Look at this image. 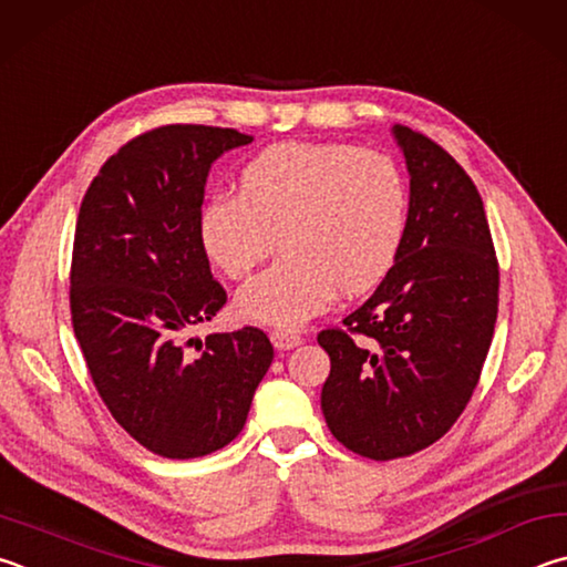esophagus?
Listing matches in <instances>:
<instances>
[{"instance_id": "obj_1", "label": "esophagus", "mask_w": 567, "mask_h": 567, "mask_svg": "<svg viewBox=\"0 0 567 567\" xmlns=\"http://www.w3.org/2000/svg\"><path fill=\"white\" fill-rule=\"evenodd\" d=\"M271 341L276 349L289 351V349H296V346H299L303 339H301V333H296V331H271Z\"/></svg>"}]
</instances>
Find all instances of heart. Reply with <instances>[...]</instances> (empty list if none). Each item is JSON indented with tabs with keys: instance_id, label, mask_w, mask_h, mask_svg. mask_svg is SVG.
Returning a JSON list of instances; mask_svg holds the SVG:
<instances>
[{
	"instance_id": "obj_1",
	"label": "heart",
	"mask_w": 567,
	"mask_h": 567,
	"mask_svg": "<svg viewBox=\"0 0 567 567\" xmlns=\"http://www.w3.org/2000/svg\"><path fill=\"white\" fill-rule=\"evenodd\" d=\"M409 192L389 156L353 144L286 142L248 158L238 194L216 192L198 212L206 256L244 278L284 256L236 296L244 319L293 329L331 303L359 296L389 271L403 241Z\"/></svg>"
}]
</instances>
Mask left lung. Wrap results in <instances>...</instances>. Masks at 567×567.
Masks as SVG:
<instances>
[{"label": "left lung", "mask_w": 567, "mask_h": 567, "mask_svg": "<svg viewBox=\"0 0 567 567\" xmlns=\"http://www.w3.org/2000/svg\"><path fill=\"white\" fill-rule=\"evenodd\" d=\"M411 204L395 264L363 306L323 329L321 391L333 439L371 461L429 449L461 419L498 319L501 271L483 198L463 166L395 126Z\"/></svg>", "instance_id": "8db88e82"}]
</instances>
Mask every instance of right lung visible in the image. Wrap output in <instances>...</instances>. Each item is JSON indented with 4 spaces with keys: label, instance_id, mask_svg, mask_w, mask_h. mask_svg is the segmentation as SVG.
<instances>
[{
    "label": "right lung",
    "instance_id": "obj_1",
    "mask_svg": "<svg viewBox=\"0 0 567 567\" xmlns=\"http://www.w3.org/2000/svg\"><path fill=\"white\" fill-rule=\"evenodd\" d=\"M248 142L221 126L152 128L106 158L79 208L74 336L109 413L162 458H198L231 443L274 361L254 326L186 339L226 303L198 238L208 168Z\"/></svg>",
    "mask_w": 567,
    "mask_h": 567
}]
</instances>
